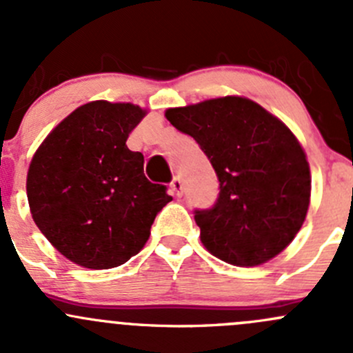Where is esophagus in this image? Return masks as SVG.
<instances>
[{
    "label": "esophagus",
    "instance_id": "34e87169",
    "mask_svg": "<svg viewBox=\"0 0 353 353\" xmlns=\"http://www.w3.org/2000/svg\"><path fill=\"white\" fill-rule=\"evenodd\" d=\"M170 191H172L174 196L177 198L183 196V183H181L179 177H174V181L170 183Z\"/></svg>",
    "mask_w": 353,
    "mask_h": 353
}]
</instances>
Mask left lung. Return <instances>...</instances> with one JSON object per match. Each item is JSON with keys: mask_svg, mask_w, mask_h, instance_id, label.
Returning a JSON list of instances; mask_svg holds the SVG:
<instances>
[{"mask_svg": "<svg viewBox=\"0 0 353 353\" xmlns=\"http://www.w3.org/2000/svg\"><path fill=\"white\" fill-rule=\"evenodd\" d=\"M208 157L220 183L210 210H196L201 243L222 261L258 266L294 241L311 201V170L295 134L239 95L165 110Z\"/></svg>", "mask_w": 353, "mask_h": 353, "instance_id": "1", "label": "left lung"}]
</instances>
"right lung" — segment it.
Listing matches in <instances>:
<instances>
[{
  "label": "right lung",
  "instance_id": "obj_1",
  "mask_svg": "<svg viewBox=\"0 0 353 353\" xmlns=\"http://www.w3.org/2000/svg\"><path fill=\"white\" fill-rule=\"evenodd\" d=\"M147 110L130 102L94 101L74 109L32 157L27 198L32 219L65 258L108 270L138 254L165 186L143 174V155L126 140Z\"/></svg>",
  "mask_w": 353,
  "mask_h": 353
}]
</instances>
